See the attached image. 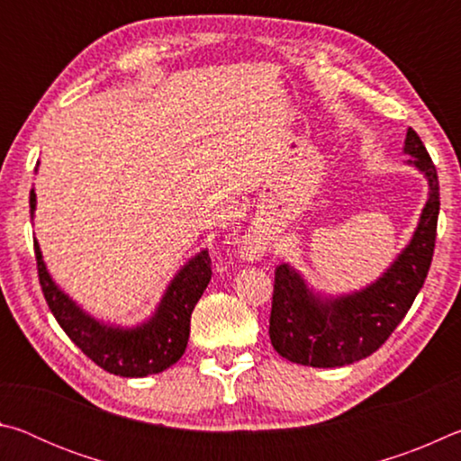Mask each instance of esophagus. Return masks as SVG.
<instances>
[{
	"mask_svg": "<svg viewBox=\"0 0 461 461\" xmlns=\"http://www.w3.org/2000/svg\"><path fill=\"white\" fill-rule=\"evenodd\" d=\"M244 248H246V249H249V252H256V249L260 248V241H258V238H256V236H248V238H246V241H244Z\"/></svg>",
	"mask_w": 461,
	"mask_h": 461,
	"instance_id": "34e87169",
	"label": "esophagus"
}]
</instances>
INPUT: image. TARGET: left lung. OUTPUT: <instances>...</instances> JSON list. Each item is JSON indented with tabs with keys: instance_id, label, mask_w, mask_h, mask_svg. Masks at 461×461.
Listing matches in <instances>:
<instances>
[{
	"instance_id": "1",
	"label": "left lung",
	"mask_w": 461,
	"mask_h": 461,
	"mask_svg": "<svg viewBox=\"0 0 461 461\" xmlns=\"http://www.w3.org/2000/svg\"><path fill=\"white\" fill-rule=\"evenodd\" d=\"M402 152L407 165L427 181V203L417 228L382 275L357 291L330 294L317 291L291 264L275 272L270 341L288 362L313 368H339L364 360L396 330L423 286L431 267L439 181L417 131L409 128Z\"/></svg>"
}]
</instances>
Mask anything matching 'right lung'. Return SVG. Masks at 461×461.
<instances>
[{
    "label": "right lung",
    "mask_w": 461,
    "mask_h": 461,
    "mask_svg": "<svg viewBox=\"0 0 461 461\" xmlns=\"http://www.w3.org/2000/svg\"><path fill=\"white\" fill-rule=\"evenodd\" d=\"M36 162V173H38ZM36 193L30 191V215L34 220ZM38 276L50 313L71 341L99 368L123 378H144L165 372L181 360L191 331V313L212 280V258L201 249L170 278L158 305L136 325L107 323L93 317L54 283L38 240H34Z\"/></svg>",
    "instance_id": "right-lung-1"
}]
</instances>
